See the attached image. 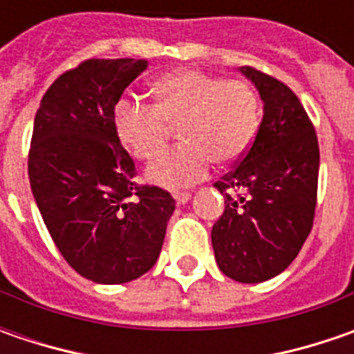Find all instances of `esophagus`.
<instances>
[{
	"label": "esophagus",
	"instance_id": "esophagus-1",
	"mask_svg": "<svg viewBox=\"0 0 354 354\" xmlns=\"http://www.w3.org/2000/svg\"><path fill=\"white\" fill-rule=\"evenodd\" d=\"M173 198L177 201V205H185V203L191 198V193H175V195H173Z\"/></svg>",
	"mask_w": 354,
	"mask_h": 354
}]
</instances>
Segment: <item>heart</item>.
I'll return each mask as SVG.
<instances>
[{
  "mask_svg": "<svg viewBox=\"0 0 354 354\" xmlns=\"http://www.w3.org/2000/svg\"><path fill=\"white\" fill-rule=\"evenodd\" d=\"M171 126H179L183 143L157 157L147 177L179 189L201 181L212 161L228 165L248 151L260 126L258 96L244 80L185 71L157 80L156 104L118 102V136L140 159L163 149Z\"/></svg>",
  "mask_w": 354,
  "mask_h": 354,
  "instance_id": "b5f03b06",
  "label": "heart"
}]
</instances>
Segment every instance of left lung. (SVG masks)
<instances>
[{
	"mask_svg": "<svg viewBox=\"0 0 354 354\" xmlns=\"http://www.w3.org/2000/svg\"><path fill=\"white\" fill-rule=\"evenodd\" d=\"M264 100L248 151L214 187L225 212L211 230L221 272L242 283L281 274L311 232L317 207L319 143L304 104L288 84L240 68Z\"/></svg>",
	"mask_w": 354,
	"mask_h": 354,
	"instance_id": "left-lung-1",
	"label": "left lung"
}]
</instances>
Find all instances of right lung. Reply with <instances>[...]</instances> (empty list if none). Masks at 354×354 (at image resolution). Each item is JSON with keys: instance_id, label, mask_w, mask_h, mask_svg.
<instances>
[{"instance_id": "1", "label": "right lung", "mask_w": 354, "mask_h": 354, "mask_svg": "<svg viewBox=\"0 0 354 354\" xmlns=\"http://www.w3.org/2000/svg\"><path fill=\"white\" fill-rule=\"evenodd\" d=\"M142 59H88L62 73L35 114L29 181L62 258L96 283H126L151 270L175 198L138 185L122 147L116 104L142 75Z\"/></svg>"}]
</instances>
